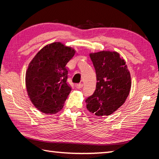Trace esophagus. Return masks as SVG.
I'll use <instances>...</instances> for the list:
<instances>
[{
    "label": "esophagus",
    "instance_id": "1",
    "mask_svg": "<svg viewBox=\"0 0 159 159\" xmlns=\"http://www.w3.org/2000/svg\"><path fill=\"white\" fill-rule=\"evenodd\" d=\"M76 87L77 89H82L83 87V84L82 83H79V84H76Z\"/></svg>",
    "mask_w": 159,
    "mask_h": 159
}]
</instances>
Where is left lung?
Wrapping results in <instances>:
<instances>
[{"label": "left lung", "instance_id": "1", "mask_svg": "<svg viewBox=\"0 0 159 159\" xmlns=\"http://www.w3.org/2000/svg\"><path fill=\"white\" fill-rule=\"evenodd\" d=\"M96 74L94 93L86 99L87 108L98 116H109L122 105L129 94L131 79L126 62L116 52L90 54Z\"/></svg>", "mask_w": 159, "mask_h": 159}]
</instances>
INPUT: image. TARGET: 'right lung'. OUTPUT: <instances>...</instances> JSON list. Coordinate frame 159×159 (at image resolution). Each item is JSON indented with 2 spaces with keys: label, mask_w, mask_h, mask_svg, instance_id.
Returning a JSON list of instances; mask_svg holds the SVG:
<instances>
[{
  "label": "right lung",
  "mask_w": 159,
  "mask_h": 159,
  "mask_svg": "<svg viewBox=\"0 0 159 159\" xmlns=\"http://www.w3.org/2000/svg\"><path fill=\"white\" fill-rule=\"evenodd\" d=\"M75 51L60 42L47 45L30 62L26 86L32 103L39 111L54 114L63 107L71 92L66 65Z\"/></svg>",
  "instance_id": "right-lung-1"
}]
</instances>
